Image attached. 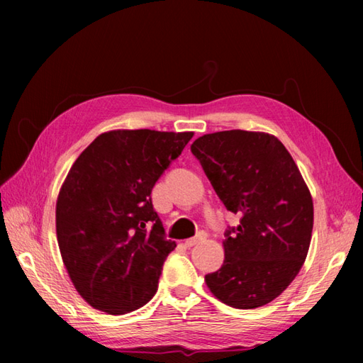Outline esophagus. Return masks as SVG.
I'll return each mask as SVG.
<instances>
[{
    "label": "esophagus",
    "instance_id": "34e87169",
    "mask_svg": "<svg viewBox=\"0 0 363 363\" xmlns=\"http://www.w3.org/2000/svg\"><path fill=\"white\" fill-rule=\"evenodd\" d=\"M206 238H207L206 233H199L196 237H194V238H189V240L184 242V246H186V248H191V246H195V245H198V243L204 242Z\"/></svg>",
    "mask_w": 363,
    "mask_h": 363
}]
</instances>
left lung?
<instances>
[{
    "label": "left lung",
    "mask_w": 363,
    "mask_h": 363,
    "mask_svg": "<svg viewBox=\"0 0 363 363\" xmlns=\"http://www.w3.org/2000/svg\"><path fill=\"white\" fill-rule=\"evenodd\" d=\"M191 152L226 209L242 213L206 285L235 309L272 303L299 273L312 238L313 201L295 160L274 135L242 129L198 137Z\"/></svg>",
    "instance_id": "1"
}]
</instances>
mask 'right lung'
Listing matches in <instances>:
<instances>
[{"instance_id": "obj_1", "label": "right lung", "mask_w": 363, "mask_h": 363, "mask_svg": "<svg viewBox=\"0 0 363 363\" xmlns=\"http://www.w3.org/2000/svg\"><path fill=\"white\" fill-rule=\"evenodd\" d=\"M191 137L109 130L72 165L56 203L57 243L74 289L95 309L125 315L156 293L176 243L165 238L151 190Z\"/></svg>"}]
</instances>
